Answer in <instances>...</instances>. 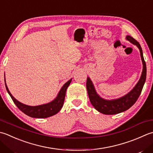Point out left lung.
<instances>
[{
  "label": "left lung",
  "mask_w": 153,
  "mask_h": 153,
  "mask_svg": "<svg viewBox=\"0 0 153 153\" xmlns=\"http://www.w3.org/2000/svg\"><path fill=\"white\" fill-rule=\"evenodd\" d=\"M126 38L127 40L130 41L131 43L136 45L139 48L143 64V70L141 77H140L139 82L137 83V85L132 90L126 95L117 99V100L111 101L105 100L97 94L96 91L95 90L94 86L93 85L89 77L87 78L86 87L91 103L95 107V109L97 110L99 112L105 115L117 114V113L125 111L129 109L131 106H133L137 100H138L146 80V66L144 57H143V51L141 47H140V45L135 39L131 37V36H127Z\"/></svg>",
  "instance_id": "obj_1"
}]
</instances>
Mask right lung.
I'll return each instance as SVG.
<instances>
[{
	"instance_id": "obj_1",
	"label": "right lung",
	"mask_w": 153,
	"mask_h": 153,
	"mask_svg": "<svg viewBox=\"0 0 153 153\" xmlns=\"http://www.w3.org/2000/svg\"><path fill=\"white\" fill-rule=\"evenodd\" d=\"M71 82V79L69 80L68 82H67L63 85L60 91L59 92L58 96L52 102L38 106H28L23 103H21L12 95L10 92L8 90L7 84H6V82L5 86L8 94L10 95V96L12 98V100H13L15 105H16L18 108L21 111H22L24 113H25L26 115H28L29 117H31L46 118L56 115V113H58L60 111L64 102L66 89L69 85L70 84Z\"/></svg>"
}]
</instances>
